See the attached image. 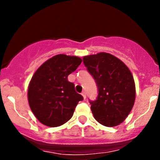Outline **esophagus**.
Returning <instances> with one entry per match:
<instances>
[{
  "label": "esophagus",
  "instance_id": "1",
  "mask_svg": "<svg viewBox=\"0 0 160 160\" xmlns=\"http://www.w3.org/2000/svg\"><path fill=\"white\" fill-rule=\"evenodd\" d=\"M82 94V96H83V99H86V98H87V96H86V93H85L84 91L83 92V93H81Z\"/></svg>",
  "mask_w": 160,
  "mask_h": 160
}]
</instances>
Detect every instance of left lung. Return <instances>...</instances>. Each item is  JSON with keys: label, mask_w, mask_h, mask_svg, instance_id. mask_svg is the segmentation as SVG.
<instances>
[{"label": "left lung", "mask_w": 160, "mask_h": 160, "mask_svg": "<svg viewBox=\"0 0 160 160\" xmlns=\"http://www.w3.org/2000/svg\"><path fill=\"white\" fill-rule=\"evenodd\" d=\"M83 60L98 87V98L90 101L93 117L104 126L120 125L135 103V85L132 72L122 60L110 53L86 56Z\"/></svg>", "instance_id": "8db88e82"}]
</instances>
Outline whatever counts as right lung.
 Masks as SVG:
<instances>
[{
	"label": "right lung",
	"instance_id": "right-lung-1",
	"mask_svg": "<svg viewBox=\"0 0 160 160\" xmlns=\"http://www.w3.org/2000/svg\"><path fill=\"white\" fill-rule=\"evenodd\" d=\"M78 56L59 54L42 64L32 76L28 100L34 115L43 125L58 127L68 122L83 97L68 81V76L80 65Z\"/></svg>",
	"mask_w": 160,
	"mask_h": 160
}]
</instances>
